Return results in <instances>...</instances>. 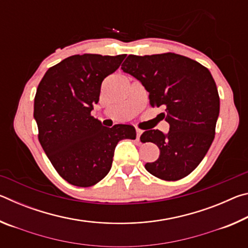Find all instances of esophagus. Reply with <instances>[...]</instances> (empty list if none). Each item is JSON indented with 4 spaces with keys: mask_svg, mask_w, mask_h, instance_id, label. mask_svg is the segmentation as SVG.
I'll return each instance as SVG.
<instances>
[{
    "mask_svg": "<svg viewBox=\"0 0 248 248\" xmlns=\"http://www.w3.org/2000/svg\"><path fill=\"white\" fill-rule=\"evenodd\" d=\"M142 130H140V129H137V141H139V139H140V137H141V134H142Z\"/></svg>",
    "mask_w": 248,
    "mask_h": 248,
    "instance_id": "obj_1",
    "label": "esophagus"
}]
</instances>
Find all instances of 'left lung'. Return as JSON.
I'll use <instances>...</instances> for the list:
<instances>
[{
  "instance_id": "1",
  "label": "left lung",
  "mask_w": 248,
  "mask_h": 248,
  "mask_svg": "<svg viewBox=\"0 0 248 248\" xmlns=\"http://www.w3.org/2000/svg\"><path fill=\"white\" fill-rule=\"evenodd\" d=\"M149 92L152 106L165 108L163 118L170 131L146 130L141 142L159 149L155 162L146 163L150 174L164 180L189 175L202 161L216 134L220 98L210 71L191 59L176 53L133 56L121 65Z\"/></svg>"
}]
</instances>
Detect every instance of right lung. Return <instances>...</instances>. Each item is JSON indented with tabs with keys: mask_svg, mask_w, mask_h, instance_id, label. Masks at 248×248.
<instances>
[{
	"mask_svg": "<svg viewBox=\"0 0 248 248\" xmlns=\"http://www.w3.org/2000/svg\"><path fill=\"white\" fill-rule=\"evenodd\" d=\"M125 54H77L50 68L33 104L39 142L54 169L66 182L93 186L111 169L120 140L136 139L129 124L104 127L91 116L105 78L119 68Z\"/></svg>",
	"mask_w": 248,
	"mask_h": 248,
	"instance_id": "1",
	"label": "right lung"
}]
</instances>
